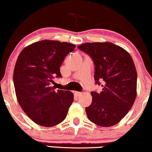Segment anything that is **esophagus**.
<instances>
[{"label": "esophagus", "instance_id": "34e87169", "mask_svg": "<svg viewBox=\"0 0 152 152\" xmlns=\"http://www.w3.org/2000/svg\"><path fill=\"white\" fill-rule=\"evenodd\" d=\"M75 95L77 96V97H79V96L82 95V93H80V92H75Z\"/></svg>", "mask_w": 152, "mask_h": 152}]
</instances>
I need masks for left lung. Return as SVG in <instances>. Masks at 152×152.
<instances>
[{"instance_id":"obj_1","label":"left lung","mask_w":152,"mask_h":152,"mask_svg":"<svg viewBox=\"0 0 152 152\" xmlns=\"http://www.w3.org/2000/svg\"><path fill=\"white\" fill-rule=\"evenodd\" d=\"M78 48L93 59L95 84L103 82L102 92H91L93 101L86 107L88 118L98 126H114L128 114L137 95L133 60L127 51L109 42L86 43Z\"/></svg>"}]
</instances>
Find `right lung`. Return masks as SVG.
<instances>
[{
  "instance_id": "add662e5",
  "label": "right lung",
  "mask_w": 152,
  "mask_h": 152,
  "mask_svg": "<svg viewBox=\"0 0 152 152\" xmlns=\"http://www.w3.org/2000/svg\"><path fill=\"white\" fill-rule=\"evenodd\" d=\"M76 45L57 41H38L21 52L15 64L13 81L18 102L25 114L40 126H56L66 118L74 102L69 90L50 86L62 78L60 66Z\"/></svg>"
}]
</instances>
